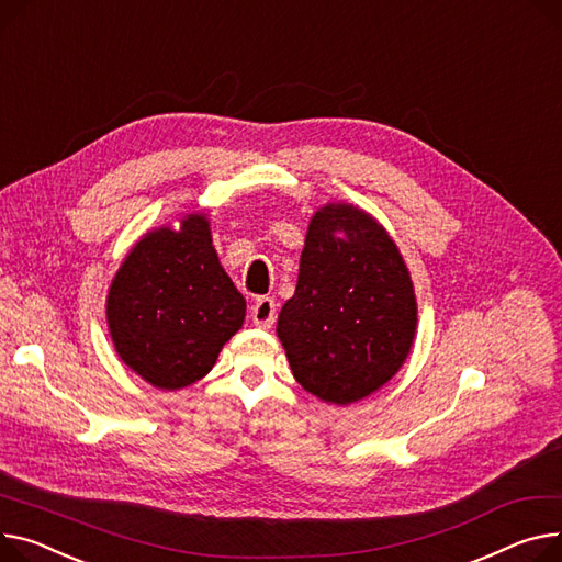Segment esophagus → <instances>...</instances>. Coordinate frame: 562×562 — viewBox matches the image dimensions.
<instances>
[{"label": "esophagus", "mask_w": 562, "mask_h": 562, "mask_svg": "<svg viewBox=\"0 0 562 562\" xmlns=\"http://www.w3.org/2000/svg\"><path fill=\"white\" fill-rule=\"evenodd\" d=\"M250 318L261 329L273 327V323H276V301H273V297H269V295L257 297L255 305H252V312H250Z\"/></svg>", "instance_id": "obj_1"}]
</instances>
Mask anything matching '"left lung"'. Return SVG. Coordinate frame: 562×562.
<instances>
[{
    "mask_svg": "<svg viewBox=\"0 0 562 562\" xmlns=\"http://www.w3.org/2000/svg\"><path fill=\"white\" fill-rule=\"evenodd\" d=\"M416 329L414 282L382 223L344 201L318 207L276 327L295 382L327 404L359 402L402 368Z\"/></svg>",
    "mask_w": 562,
    "mask_h": 562,
    "instance_id": "obj_1",
    "label": "left lung"
}]
</instances>
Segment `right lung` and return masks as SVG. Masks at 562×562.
Instances as JSON below:
<instances>
[{
  "mask_svg": "<svg viewBox=\"0 0 562 562\" xmlns=\"http://www.w3.org/2000/svg\"><path fill=\"white\" fill-rule=\"evenodd\" d=\"M244 316L246 301L221 267L205 212L180 216L178 228L142 235L105 297L120 359L162 391L203 380Z\"/></svg>",
  "mask_w": 562,
  "mask_h": 562,
  "instance_id": "1",
  "label": "right lung"
}]
</instances>
